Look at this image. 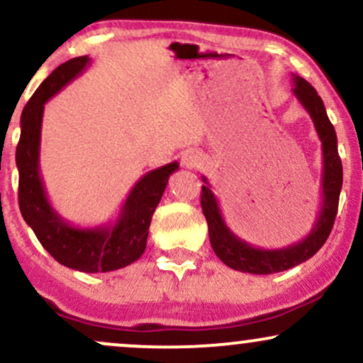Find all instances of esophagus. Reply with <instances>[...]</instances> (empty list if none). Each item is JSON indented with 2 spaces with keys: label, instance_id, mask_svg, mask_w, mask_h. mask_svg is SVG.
Masks as SVG:
<instances>
[{
  "label": "esophagus",
  "instance_id": "obj_1",
  "mask_svg": "<svg viewBox=\"0 0 363 363\" xmlns=\"http://www.w3.org/2000/svg\"><path fill=\"white\" fill-rule=\"evenodd\" d=\"M201 160H203V155H201L198 150H194V148H191V150H186L184 155H182V165H184V167H187V169L199 167Z\"/></svg>",
  "mask_w": 363,
  "mask_h": 363
}]
</instances>
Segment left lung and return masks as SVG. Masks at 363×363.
Here are the masks:
<instances>
[{
	"mask_svg": "<svg viewBox=\"0 0 363 363\" xmlns=\"http://www.w3.org/2000/svg\"><path fill=\"white\" fill-rule=\"evenodd\" d=\"M292 93L303 104L304 110L311 116L318 137L321 140L323 148V176H321V204L318 211L316 221L313 228L304 238L284 248L265 250V248L253 247L245 240L238 238L225 223L221 215L220 204L216 196L213 194L206 177H203L204 186L201 193V206H203L204 218L208 221L209 242L218 259L228 267L240 270V272L267 274L282 272L303 264L325 245L326 238L333 228L336 211H338L340 191L343 184V167L338 155V140H336L335 126L331 125L326 115L323 99L318 96L316 89L301 76L292 74Z\"/></svg>",
	"mask_w": 363,
	"mask_h": 363,
	"instance_id": "1",
	"label": "left lung"
}]
</instances>
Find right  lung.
Instances as JSON below:
<instances>
[{"instance_id":"right-lung-1","label":"right lung","mask_w":363,"mask_h":363,"mask_svg":"<svg viewBox=\"0 0 363 363\" xmlns=\"http://www.w3.org/2000/svg\"><path fill=\"white\" fill-rule=\"evenodd\" d=\"M87 55L60 64L35 91L21 113V133L16 147L18 167V204L27 225L42 247L59 264L79 272H111L133 264L147 247L148 226L157 204L162 199L169 176L177 162L150 170L138 179L120 209L115 223L81 228L64 220L47 198L40 176V135L43 108L89 65Z\"/></svg>"}]
</instances>
